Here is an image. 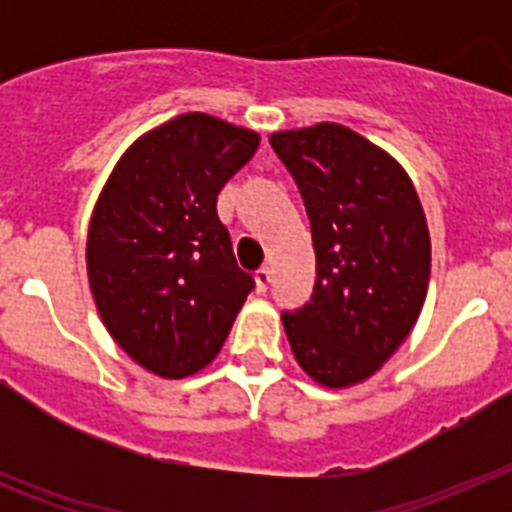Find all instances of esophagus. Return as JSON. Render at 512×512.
I'll return each mask as SVG.
<instances>
[{
	"label": "esophagus",
	"instance_id": "1",
	"mask_svg": "<svg viewBox=\"0 0 512 512\" xmlns=\"http://www.w3.org/2000/svg\"><path fill=\"white\" fill-rule=\"evenodd\" d=\"M269 282H271V269L269 266H261V269L256 271V289H259V292H266Z\"/></svg>",
	"mask_w": 512,
	"mask_h": 512
}]
</instances>
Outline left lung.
Instances as JSON below:
<instances>
[{
  "label": "left lung",
  "instance_id": "left-lung-1",
  "mask_svg": "<svg viewBox=\"0 0 512 512\" xmlns=\"http://www.w3.org/2000/svg\"><path fill=\"white\" fill-rule=\"evenodd\" d=\"M310 217L318 279L282 323L297 364L330 390L382 369L410 336L431 279V235L408 171L338 122L271 133Z\"/></svg>",
  "mask_w": 512,
  "mask_h": 512
}]
</instances>
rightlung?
Segmentation results:
<instances>
[{
	"label": "right lung",
	"mask_w": 512,
	"mask_h": 512,
	"mask_svg": "<svg viewBox=\"0 0 512 512\" xmlns=\"http://www.w3.org/2000/svg\"><path fill=\"white\" fill-rule=\"evenodd\" d=\"M259 140L205 112L179 115L122 153L94 205V305L117 346L158 377L205 369L253 289L217 217V194Z\"/></svg>",
	"instance_id": "add662e5"
}]
</instances>
